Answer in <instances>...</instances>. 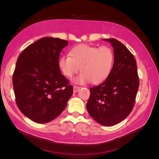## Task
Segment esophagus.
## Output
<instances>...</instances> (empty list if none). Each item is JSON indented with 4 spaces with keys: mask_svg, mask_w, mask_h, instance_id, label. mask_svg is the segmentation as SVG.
<instances>
[{
    "mask_svg": "<svg viewBox=\"0 0 159 159\" xmlns=\"http://www.w3.org/2000/svg\"><path fill=\"white\" fill-rule=\"evenodd\" d=\"M80 89V87H78V86H74L73 90H74V93H77Z\"/></svg>",
    "mask_w": 159,
    "mask_h": 159,
    "instance_id": "obj_1",
    "label": "esophagus"
}]
</instances>
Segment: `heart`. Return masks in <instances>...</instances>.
<instances>
[{"mask_svg": "<svg viewBox=\"0 0 159 159\" xmlns=\"http://www.w3.org/2000/svg\"><path fill=\"white\" fill-rule=\"evenodd\" d=\"M70 54L61 56L58 66L62 73L69 78L80 68L81 72L74 79L75 84L100 83L107 78L112 70L114 55L109 47L80 44L74 47Z\"/></svg>", "mask_w": 159, "mask_h": 159, "instance_id": "heart-1", "label": "heart"}]
</instances>
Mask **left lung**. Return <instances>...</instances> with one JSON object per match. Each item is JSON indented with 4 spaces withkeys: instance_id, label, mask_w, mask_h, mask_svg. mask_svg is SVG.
<instances>
[{
    "instance_id": "obj_1",
    "label": "left lung",
    "mask_w": 159,
    "mask_h": 159,
    "mask_svg": "<svg viewBox=\"0 0 159 159\" xmlns=\"http://www.w3.org/2000/svg\"><path fill=\"white\" fill-rule=\"evenodd\" d=\"M113 48L114 63L103 83L89 89L87 110L95 121L104 126L115 125L132 111L139 80L134 56L115 38L103 39Z\"/></svg>"
}]
</instances>
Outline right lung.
Segmentation results:
<instances>
[{"label":"right lung","instance_id":"add662e5","mask_svg":"<svg viewBox=\"0 0 159 159\" xmlns=\"http://www.w3.org/2000/svg\"><path fill=\"white\" fill-rule=\"evenodd\" d=\"M68 42L44 37L31 44L18 56L12 76L17 106L32 121L46 123L66 108L73 87L61 74L60 52Z\"/></svg>","mask_w":159,"mask_h":159}]
</instances>
